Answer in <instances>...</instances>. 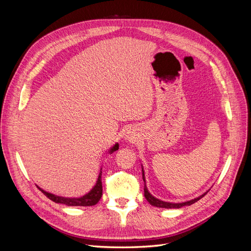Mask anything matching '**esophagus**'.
<instances>
[{"mask_svg": "<svg viewBox=\"0 0 251 251\" xmlns=\"http://www.w3.org/2000/svg\"><path fill=\"white\" fill-rule=\"evenodd\" d=\"M126 140H130V141H133V140H134V137H133V136H132L131 134H128V135H126Z\"/></svg>", "mask_w": 251, "mask_h": 251, "instance_id": "1", "label": "esophagus"}]
</instances>
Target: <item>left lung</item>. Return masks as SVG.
I'll return each mask as SVG.
<instances>
[{
    "instance_id": "left-lung-1",
    "label": "left lung",
    "mask_w": 251,
    "mask_h": 251,
    "mask_svg": "<svg viewBox=\"0 0 251 251\" xmlns=\"http://www.w3.org/2000/svg\"><path fill=\"white\" fill-rule=\"evenodd\" d=\"M142 179H143V182H144V197H146V199L148 200V202L151 205H153V206H156V207H161V208H181V207H183V206H187V205H192V204H194L197 201H199L202 198V197H204L205 194H206V193H205L202 196L198 197V198H195L193 200H189V201H186V202H182V203L165 202V201H161V200L155 198V197L149 192V189H148L147 184H146V177H144L143 166H142Z\"/></svg>"
}]
</instances>
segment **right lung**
Masks as SVG:
<instances>
[{
  "label": "right lung",
  "mask_w": 251,
  "mask_h": 251,
  "mask_svg": "<svg viewBox=\"0 0 251 251\" xmlns=\"http://www.w3.org/2000/svg\"><path fill=\"white\" fill-rule=\"evenodd\" d=\"M119 149V144L116 143L115 146H113L109 153L112 154L114 151H117ZM101 170L100 172V175H98V178L96 181V184L93 186V188L91 189V191L86 194L85 196L80 197V198H66V197H60V196H56V195H53L51 193H48L46 191H44L41 187L40 191L43 192V194L48 197L50 200H52L53 202L55 203H60V204H65L67 206H93V205L97 204L98 201L100 200L101 196H102V184H101Z\"/></svg>",
  "instance_id": "add662e5"
}]
</instances>
